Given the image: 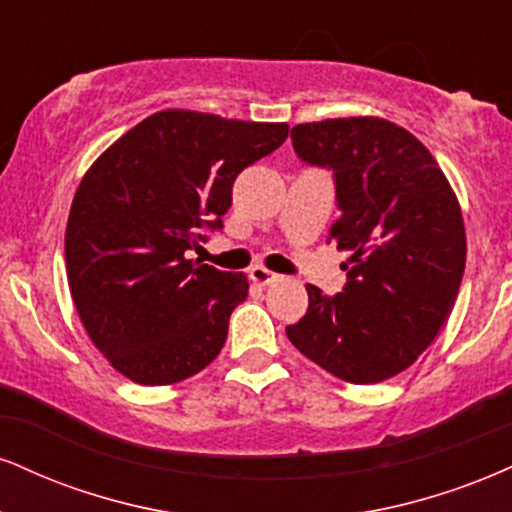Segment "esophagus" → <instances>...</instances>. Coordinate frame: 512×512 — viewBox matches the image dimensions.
<instances>
[{
	"mask_svg": "<svg viewBox=\"0 0 512 512\" xmlns=\"http://www.w3.org/2000/svg\"><path fill=\"white\" fill-rule=\"evenodd\" d=\"M250 279L255 281V283H260V286H269V283L279 281L281 276L274 274V272H269V269L262 267V264H257V267L250 269Z\"/></svg>",
	"mask_w": 512,
	"mask_h": 512,
	"instance_id": "obj_1",
	"label": "esophagus"
}]
</instances>
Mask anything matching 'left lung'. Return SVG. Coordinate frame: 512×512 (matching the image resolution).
Instances as JSON below:
<instances>
[{"instance_id":"1","label":"left lung","mask_w":512,"mask_h":512,"mask_svg":"<svg viewBox=\"0 0 512 512\" xmlns=\"http://www.w3.org/2000/svg\"><path fill=\"white\" fill-rule=\"evenodd\" d=\"M295 155L334 171L341 217L329 240L350 250L348 281L307 283L305 317L288 341L350 384H379L420 357L451 315L465 272L458 197L432 152L379 116L298 123Z\"/></svg>"}]
</instances>
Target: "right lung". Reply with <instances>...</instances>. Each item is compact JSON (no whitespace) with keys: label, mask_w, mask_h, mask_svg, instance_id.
Returning <instances> with one entry per match:
<instances>
[{"label":"right lung","mask_w":512,"mask_h":512,"mask_svg":"<svg viewBox=\"0 0 512 512\" xmlns=\"http://www.w3.org/2000/svg\"><path fill=\"white\" fill-rule=\"evenodd\" d=\"M288 123L190 109L147 116L97 157L73 195L66 276L80 322L116 372L166 386L205 369L248 276L186 260L221 229L233 181L272 155Z\"/></svg>","instance_id":"right-lung-1"}]
</instances>
